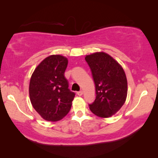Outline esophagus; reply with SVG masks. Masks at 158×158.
Returning <instances> with one entry per match:
<instances>
[{
    "label": "esophagus",
    "mask_w": 158,
    "mask_h": 158,
    "mask_svg": "<svg viewBox=\"0 0 158 158\" xmlns=\"http://www.w3.org/2000/svg\"><path fill=\"white\" fill-rule=\"evenodd\" d=\"M83 91H82V90H81V91H78V92H77V94L78 95V96H82V95H83Z\"/></svg>",
    "instance_id": "esophagus-1"
}]
</instances>
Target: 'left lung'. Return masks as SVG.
Segmentation results:
<instances>
[{
	"mask_svg": "<svg viewBox=\"0 0 158 158\" xmlns=\"http://www.w3.org/2000/svg\"><path fill=\"white\" fill-rule=\"evenodd\" d=\"M96 85V99L89 108L95 115L108 118L115 114L126 101L127 80L122 67L109 55L96 52L86 55Z\"/></svg>",
	"mask_w": 158,
	"mask_h": 158,
	"instance_id": "obj_1",
	"label": "left lung"
}]
</instances>
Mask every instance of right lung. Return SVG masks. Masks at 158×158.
Here are the masks:
<instances>
[{
	"label": "right lung",
	"instance_id": "1",
	"mask_svg": "<svg viewBox=\"0 0 158 158\" xmlns=\"http://www.w3.org/2000/svg\"><path fill=\"white\" fill-rule=\"evenodd\" d=\"M65 57L50 55L41 62L31 77L30 101L36 111L47 121L57 122L70 111L75 93L68 88L64 71Z\"/></svg>",
	"mask_w": 158,
	"mask_h": 158
}]
</instances>
